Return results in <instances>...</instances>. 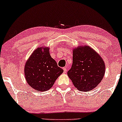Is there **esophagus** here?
<instances>
[{
    "mask_svg": "<svg viewBox=\"0 0 122 122\" xmlns=\"http://www.w3.org/2000/svg\"><path fill=\"white\" fill-rule=\"evenodd\" d=\"M63 69H64V73H66V71H67L66 68L64 67V68H63Z\"/></svg>",
    "mask_w": 122,
    "mask_h": 122,
    "instance_id": "34e87169",
    "label": "esophagus"
}]
</instances>
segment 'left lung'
Listing matches in <instances>:
<instances>
[{
  "label": "left lung",
  "instance_id": "obj_1",
  "mask_svg": "<svg viewBox=\"0 0 122 122\" xmlns=\"http://www.w3.org/2000/svg\"><path fill=\"white\" fill-rule=\"evenodd\" d=\"M103 60L89 46L73 50V64L68 76L77 89L89 91L101 82L105 73Z\"/></svg>",
  "mask_w": 122,
  "mask_h": 122
}]
</instances>
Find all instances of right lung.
Wrapping results in <instances>:
<instances>
[{
    "label": "right lung",
    "mask_w": 122,
    "mask_h": 122,
    "mask_svg": "<svg viewBox=\"0 0 122 122\" xmlns=\"http://www.w3.org/2000/svg\"><path fill=\"white\" fill-rule=\"evenodd\" d=\"M64 70L51 58L49 47H38L25 66V75L31 87L39 91L50 89Z\"/></svg>",
    "instance_id": "right-lung-1"
}]
</instances>
